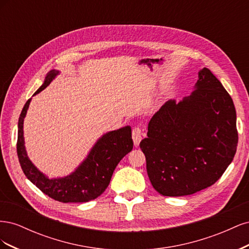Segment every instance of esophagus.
Here are the masks:
<instances>
[{"label": "esophagus", "mask_w": 249, "mask_h": 249, "mask_svg": "<svg viewBox=\"0 0 249 249\" xmlns=\"http://www.w3.org/2000/svg\"><path fill=\"white\" fill-rule=\"evenodd\" d=\"M132 138H133V141H134V145L138 146L141 139H142V131H141L140 127H138V126L134 127L133 131H132Z\"/></svg>", "instance_id": "34e87169"}]
</instances>
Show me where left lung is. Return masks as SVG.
<instances>
[{"label":"left lung","mask_w":249,"mask_h":249,"mask_svg":"<svg viewBox=\"0 0 249 249\" xmlns=\"http://www.w3.org/2000/svg\"><path fill=\"white\" fill-rule=\"evenodd\" d=\"M236 109L220 81L203 67L195 90L165 103L140 142L153 187L164 196H184L212 186L235 157Z\"/></svg>","instance_id":"left-lung-1"}]
</instances>
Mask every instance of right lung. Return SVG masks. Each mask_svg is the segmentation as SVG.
<instances>
[{
  "label": "right lung",
  "instance_id": "add662e5",
  "mask_svg": "<svg viewBox=\"0 0 249 249\" xmlns=\"http://www.w3.org/2000/svg\"><path fill=\"white\" fill-rule=\"evenodd\" d=\"M59 73L48 72L44 83L34 94L47 88ZM31 99L28 100L18 118L17 150L20 167L28 179L51 198L61 202H86L99 197L111 180L113 171L120 160L133 149L131 126L108 132L96 141L86 159L71 175L49 178L37 169L27 156L24 140V118Z\"/></svg>",
  "mask_w": 249,
  "mask_h": 249
}]
</instances>
